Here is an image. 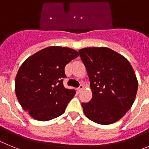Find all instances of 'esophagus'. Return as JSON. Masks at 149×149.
Instances as JSON below:
<instances>
[{
    "label": "esophagus",
    "instance_id": "1",
    "mask_svg": "<svg viewBox=\"0 0 149 149\" xmlns=\"http://www.w3.org/2000/svg\"><path fill=\"white\" fill-rule=\"evenodd\" d=\"M84 86H83L82 84H81V85L79 86V87L77 88V91H78L79 93H80V92H81V91H82V89H84Z\"/></svg>",
    "mask_w": 149,
    "mask_h": 149
}]
</instances>
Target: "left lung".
Here are the masks:
<instances>
[{"mask_svg": "<svg viewBox=\"0 0 149 149\" xmlns=\"http://www.w3.org/2000/svg\"><path fill=\"white\" fill-rule=\"evenodd\" d=\"M87 71L93 98L82 103L88 119L101 125L119 121L135 100L138 83L134 69L123 56L108 48L79 50Z\"/></svg>", "mask_w": 149, "mask_h": 149, "instance_id": "obj_1", "label": "left lung"}]
</instances>
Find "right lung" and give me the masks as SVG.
<instances>
[{
	"label": "right lung",
	"mask_w": 149,
	"mask_h": 149,
	"mask_svg": "<svg viewBox=\"0 0 149 149\" xmlns=\"http://www.w3.org/2000/svg\"><path fill=\"white\" fill-rule=\"evenodd\" d=\"M78 56L72 48L51 46L21 65L15 77V94L22 108L33 119L48 121L65 112L76 93L63 86L65 66Z\"/></svg>",
	"instance_id": "add662e5"
}]
</instances>
